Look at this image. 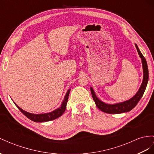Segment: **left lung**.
<instances>
[{
    "label": "left lung",
    "mask_w": 154,
    "mask_h": 154,
    "mask_svg": "<svg viewBox=\"0 0 154 154\" xmlns=\"http://www.w3.org/2000/svg\"><path fill=\"white\" fill-rule=\"evenodd\" d=\"M135 47L137 48V52L139 53V57L141 58L142 65H143V80L140 85V88L138 90V92L136 93L135 95L132 97L131 99L123 102H120V103H117L115 104H107L101 101L99 98H97L93 88L90 87V90H91L93 100L95 101L97 107L101 110V111L109 114H120L129 112L131 111L135 107L138 103V102L140 101L141 97H143L148 81V68L146 60L143 54L141 53L137 44H135Z\"/></svg>",
    "instance_id": "1"
}]
</instances>
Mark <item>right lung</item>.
Instances as JSON below:
<instances>
[{"label":"right lung","instance_id":"obj_1","mask_svg":"<svg viewBox=\"0 0 154 154\" xmlns=\"http://www.w3.org/2000/svg\"><path fill=\"white\" fill-rule=\"evenodd\" d=\"M70 92V89L68 90V92H66V95L64 96V100H63L62 103L61 104L60 107H59L57 109L54 110L53 111L50 112L48 113H44V114H32V113H30L29 112H26L24 110H23L21 108L19 107L18 105L15 104L16 107L19 109L23 115L26 116L27 118H29L30 120H32L35 122H49L53 120L54 119H57L58 117H60L63 115V113L64 112L66 108V105H67V102H68V96Z\"/></svg>","mask_w":154,"mask_h":154}]
</instances>
